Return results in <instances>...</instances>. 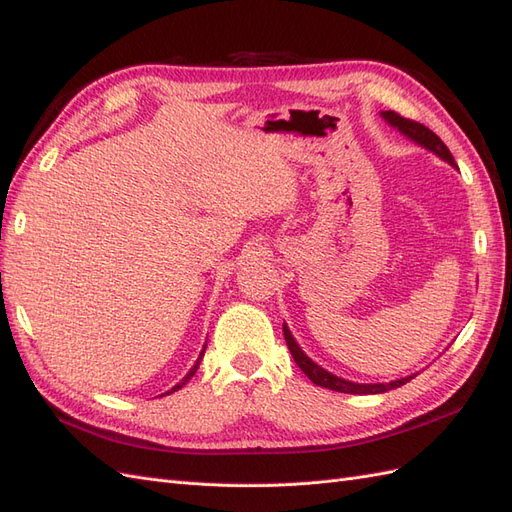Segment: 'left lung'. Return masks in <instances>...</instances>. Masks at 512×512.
Instances as JSON below:
<instances>
[{
	"instance_id": "obj_1",
	"label": "left lung",
	"mask_w": 512,
	"mask_h": 512,
	"mask_svg": "<svg viewBox=\"0 0 512 512\" xmlns=\"http://www.w3.org/2000/svg\"><path fill=\"white\" fill-rule=\"evenodd\" d=\"M381 117L391 125L400 131V134H404L406 138H410L412 142H417L419 146L427 148V151H432L434 155H438L440 159H444L447 163H451L453 168H457V163L451 155V151L447 148V144H444L434 131L430 127H425L417 121H410V119H404L400 117L398 112L393 110H385L381 112ZM283 334H285V340H287V346L289 351L295 359V364L300 366V370L310 378L312 383L319 385V387H325V389H332V391H340V393H385L389 389H395V387H402L406 385L410 378H415V374L412 376H406V378H398V381H391V383H370V385H364V383H351V381H344V378L332 374L323 370L321 366H317L315 361H312L302 349L300 344L295 342V338L291 336L289 327L283 323Z\"/></svg>"
}]
</instances>
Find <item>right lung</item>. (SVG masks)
<instances>
[{
  "mask_svg": "<svg viewBox=\"0 0 512 512\" xmlns=\"http://www.w3.org/2000/svg\"><path fill=\"white\" fill-rule=\"evenodd\" d=\"M204 351H206V346H204V349H202V353H200V357H197V361H195V364H193V368H191V370H189V374H187V376H185V378H183V381H180V383H178V385H174V387H172V389H170V391H166V393H168V395H170V393H172V391H178V389H180V387H183V385H185V383H187V381H189V378H191V376H193V374H195V372H197V368H200V361H202V357H204ZM166 393H163V395H166Z\"/></svg>",
  "mask_w": 512,
  "mask_h": 512,
  "instance_id": "right-lung-1",
  "label": "right lung"
}]
</instances>
